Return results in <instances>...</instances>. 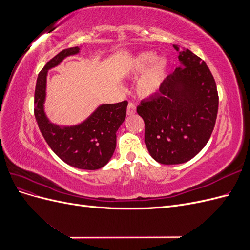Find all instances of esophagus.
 <instances>
[{
	"label": "esophagus",
	"mask_w": 250,
	"mask_h": 250,
	"mask_svg": "<svg viewBox=\"0 0 250 250\" xmlns=\"http://www.w3.org/2000/svg\"><path fill=\"white\" fill-rule=\"evenodd\" d=\"M135 110H137V107H135V105H134L132 102L128 103V106H127V115H128V116L134 115Z\"/></svg>",
	"instance_id": "34e87169"
}]
</instances>
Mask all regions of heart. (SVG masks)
<instances>
[{
    "label": "heart",
    "instance_id": "b5f03b06",
    "mask_svg": "<svg viewBox=\"0 0 250 250\" xmlns=\"http://www.w3.org/2000/svg\"><path fill=\"white\" fill-rule=\"evenodd\" d=\"M157 55L152 52H143L135 56L128 66L127 73L131 77L144 74L137 84V92L142 98H150L161 89L167 77L168 64L165 59L156 62Z\"/></svg>",
    "mask_w": 250,
    "mask_h": 250
}]
</instances>
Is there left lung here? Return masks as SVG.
Here are the masks:
<instances>
[{
    "label": "left lung",
    "mask_w": 250,
    "mask_h": 250,
    "mask_svg": "<svg viewBox=\"0 0 250 250\" xmlns=\"http://www.w3.org/2000/svg\"><path fill=\"white\" fill-rule=\"evenodd\" d=\"M180 66L165 79L160 92L144 100L137 111L145 122L150 155L164 165L190 161L207 145L214 130L219 97L206 62L179 48Z\"/></svg>",
    "instance_id": "1"
}]
</instances>
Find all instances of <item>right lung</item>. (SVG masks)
Here are the masks:
<instances>
[{
	"mask_svg": "<svg viewBox=\"0 0 250 250\" xmlns=\"http://www.w3.org/2000/svg\"><path fill=\"white\" fill-rule=\"evenodd\" d=\"M79 51L78 47L62 50L40 72L34 93V116L42 137L59 158L75 168L97 170L104 167L115 152L116 133L126 118L128 102L102 104L85 121L75 126L53 124L43 110L48 71Z\"/></svg>",
	"mask_w": 250,
	"mask_h": 250,
	"instance_id": "1",
	"label": "right lung"
}]
</instances>
